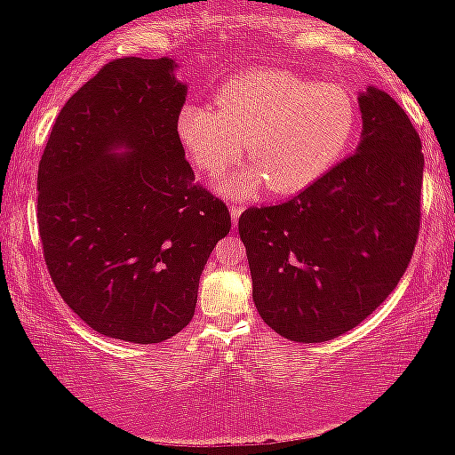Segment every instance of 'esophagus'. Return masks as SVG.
Masks as SVG:
<instances>
[{
    "instance_id": "1",
    "label": "esophagus",
    "mask_w": 455,
    "mask_h": 455,
    "mask_svg": "<svg viewBox=\"0 0 455 455\" xmlns=\"http://www.w3.org/2000/svg\"><path fill=\"white\" fill-rule=\"evenodd\" d=\"M242 212H243V207H242V205H237V203H233V205H231V218H233V224H237L239 216H242Z\"/></svg>"
}]
</instances>
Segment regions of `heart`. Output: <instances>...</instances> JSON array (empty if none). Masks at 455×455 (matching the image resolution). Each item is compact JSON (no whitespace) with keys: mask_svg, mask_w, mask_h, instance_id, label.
Masks as SVG:
<instances>
[{"mask_svg":"<svg viewBox=\"0 0 455 455\" xmlns=\"http://www.w3.org/2000/svg\"><path fill=\"white\" fill-rule=\"evenodd\" d=\"M357 113L338 85H316L282 70H257L224 83L210 104L186 102L177 113V137L192 162L210 175L248 158L257 169L224 177L227 196L248 198L260 181L278 195L315 184L351 143Z\"/></svg>","mask_w":455,"mask_h":455,"instance_id":"b5f03b06","label":"heart"}]
</instances>
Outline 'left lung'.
<instances>
[{
  "instance_id": "left-lung-1",
  "label": "left lung",
  "mask_w": 455,
  "mask_h": 455,
  "mask_svg": "<svg viewBox=\"0 0 455 455\" xmlns=\"http://www.w3.org/2000/svg\"><path fill=\"white\" fill-rule=\"evenodd\" d=\"M355 154L280 205L250 207L239 237L260 318L295 342L351 331L398 286L421 222L424 154L389 93L359 96Z\"/></svg>"
}]
</instances>
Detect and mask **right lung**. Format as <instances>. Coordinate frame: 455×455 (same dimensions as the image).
<instances>
[{"label":"right lung","mask_w":455,"mask_h":455,"mask_svg":"<svg viewBox=\"0 0 455 455\" xmlns=\"http://www.w3.org/2000/svg\"><path fill=\"white\" fill-rule=\"evenodd\" d=\"M173 60L122 57L64 104L38 164V228L57 293L93 331L164 342L195 316L231 213L177 137ZM124 144L129 154L115 156Z\"/></svg>","instance_id":"obj_1"}]
</instances>
